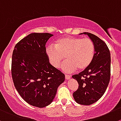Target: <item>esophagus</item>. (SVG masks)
I'll return each instance as SVG.
<instances>
[{"label":"esophagus","instance_id":"esophagus-1","mask_svg":"<svg viewBox=\"0 0 121 121\" xmlns=\"http://www.w3.org/2000/svg\"><path fill=\"white\" fill-rule=\"evenodd\" d=\"M71 78V75H65V79L66 80H69Z\"/></svg>","mask_w":121,"mask_h":121}]
</instances>
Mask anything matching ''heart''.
<instances>
[{
	"mask_svg": "<svg viewBox=\"0 0 121 121\" xmlns=\"http://www.w3.org/2000/svg\"><path fill=\"white\" fill-rule=\"evenodd\" d=\"M46 54L50 64L55 68L59 67L64 56L66 59L60 68L65 72H72L78 69L84 70L91 63L94 56L95 47L89 38L66 37L46 48Z\"/></svg>",
	"mask_w": 121,
	"mask_h": 121,
	"instance_id": "1",
	"label": "heart"
}]
</instances>
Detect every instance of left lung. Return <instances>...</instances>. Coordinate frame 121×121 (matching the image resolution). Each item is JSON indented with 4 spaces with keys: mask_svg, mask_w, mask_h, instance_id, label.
Segmentation results:
<instances>
[{
    "mask_svg": "<svg viewBox=\"0 0 121 121\" xmlns=\"http://www.w3.org/2000/svg\"><path fill=\"white\" fill-rule=\"evenodd\" d=\"M87 34L93 41L95 52L90 65L83 71L72 75L79 86L73 93L77 103L90 105L102 97L109 84L110 78V53L106 44L100 38L90 33Z\"/></svg>",
    "mask_w": 121,
    "mask_h": 121,
    "instance_id": "1",
    "label": "left lung"
}]
</instances>
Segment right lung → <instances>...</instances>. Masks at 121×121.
I'll use <instances>...</instances> for the list:
<instances>
[{"instance_id":"add662e5","label":"right lung","mask_w":121,"mask_h":121,"mask_svg":"<svg viewBox=\"0 0 121 121\" xmlns=\"http://www.w3.org/2000/svg\"><path fill=\"white\" fill-rule=\"evenodd\" d=\"M53 34L31 33L15 45L12 57L13 84L22 98L33 106L50 104L65 75L49 63L46 43Z\"/></svg>"}]
</instances>
